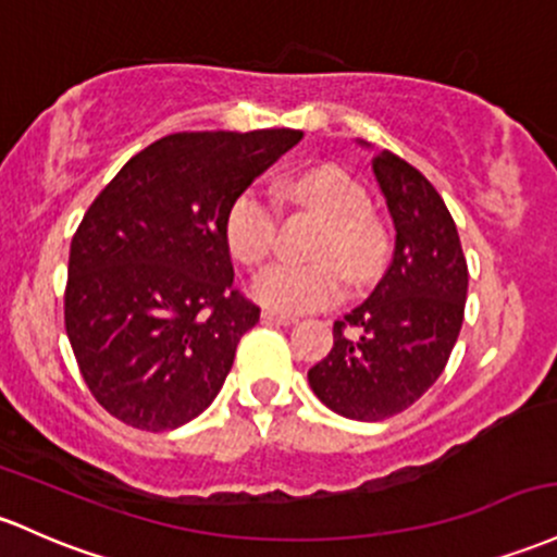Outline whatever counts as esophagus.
I'll return each instance as SVG.
<instances>
[{"mask_svg":"<svg viewBox=\"0 0 557 557\" xmlns=\"http://www.w3.org/2000/svg\"><path fill=\"white\" fill-rule=\"evenodd\" d=\"M261 320L274 322V325H293V322H296V317L280 314V311H272V309H264V311H261Z\"/></svg>","mask_w":557,"mask_h":557,"instance_id":"esophagus-1","label":"esophagus"}]
</instances>
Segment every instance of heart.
I'll return each mask as SVG.
<instances>
[{
  "mask_svg": "<svg viewBox=\"0 0 557 557\" xmlns=\"http://www.w3.org/2000/svg\"><path fill=\"white\" fill-rule=\"evenodd\" d=\"M285 195L325 216V227L309 243L311 261H283L256 280L253 293L269 309L311 311L333 304L351 285L368 283L386 259L388 235L354 176L338 166L298 171L285 182ZM280 216L256 189L235 195L224 213V240L243 267L267 264L277 248Z\"/></svg>",
  "mask_w": 557,
  "mask_h": 557,
  "instance_id": "heart-1",
  "label": "heart"
}]
</instances>
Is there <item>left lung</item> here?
Returning <instances> with one entry per match:
<instances>
[{"mask_svg": "<svg viewBox=\"0 0 557 557\" xmlns=\"http://www.w3.org/2000/svg\"><path fill=\"white\" fill-rule=\"evenodd\" d=\"M396 227L394 259L333 325V348L309 370L322 405L348 420H386L420 399L447 368L468 296V261L436 187L391 150L372 156Z\"/></svg>", "mask_w": 557, "mask_h": 557, "instance_id": "obj_1", "label": "left lung"}]
</instances>
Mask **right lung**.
<instances>
[{
    "label": "right lung",
    "instance_id": "right-lung-1",
    "mask_svg": "<svg viewBox=\"0 0 557 557\" xmlns=\"http://www.w3.org/2000/svg\"><path fill=\"white\" fill-rule=\"evenodd\" d=\"M304 132H176L108 182L71 240L65 333L106 412L171 431L216 399L259 307L235 288L224 213Z\"/></svg>",
    "mask_w": 557,
    "mask_h": 557
}]
</instances>
